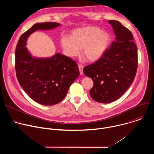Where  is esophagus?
<instances>
[{"instance_id":"obj_1","label":"esophagus","mask_w":154,"mask_h":154,"mask_svg":"<svg viewBox=\"0 0 154 154\" xmlns=\"http://www.w3.org/2000/svg\"><path fill=\"white\" fill-rule=\"evenodd\" d=\"M79 71H80V73L81 75H82L83 74V66L81 64H79Z\"/></svg>"}]
</instances>
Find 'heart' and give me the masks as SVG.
<instances>
[{"label":"heart","instance_id":"b5f03b06","mask_svg":"<svg viewBox=\"0 0 154 154\" xmlns=\"http://www.w3.org/2000/svg\"><path fill=\"white\" fill-rule=\"evenodd\" d=\"M110 42V35L93 26L74 29L71 32L70 38L64 36L60 39L61 47L68 56L76 57L83 49V56L91 62L103 56Z\"/></svg>","mask_w":154,"mask_h":154}]
</instances>
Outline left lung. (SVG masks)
Instances as JSON below:
<instances>
[{"mask_svg": "<svg viewBox=\"0 0 154 154\" xmlns=\"http://www.w3.org/2000/svg\"><path fill=\"white\" fill-rule=\"evenodd\" d=\"M116 41L95 63L87 65L83 73L92 79L90 96L107 103L121 97L133 83L138 68V51L131 32L119 21L109 20Z\"/></svg>", "mask_w": 154, "mask_h": 154, "instance_id": "obj_1", "label": "left lung"}]
</instances>
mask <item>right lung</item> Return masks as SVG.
<instances>
[{
	"label": "right lung",
	"instance_id": "add662e5",
	"mask_svg": "<svg viewBox=\"0 0 154 154\" xmlns=\"http://www.w3.org/2000/svg\"><path fill=\"white\" fill-rule=\"evenodd\" d=\"M60 24L42 23L34 24L20 36L15 51L17 79L24 91L37 103L53 105L66 95L71 85L80 75L76 61L60 54L51 58H33L25 47L29 36L38 30H49Z\"/></svg>",
	"mask_w": 154,
	"mask_h": 154
}]
</instances>
